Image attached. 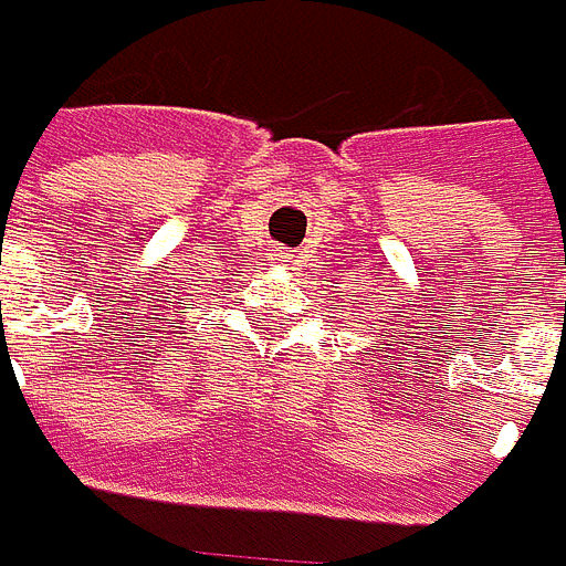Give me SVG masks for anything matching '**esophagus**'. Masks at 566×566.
I'll return each instance as SVG.
<instances>
[{"instance_id": "obj_1", "label": "esophagus", "mask_w": 566, "mask_h": 566, "mask_svg": "<svg viewBox=\"0 0 566 566\" xmlns=\"http://www.w3.org/2000/svg\"><path fill=\"white\" fill-rule=\"evenodd\" d=\"M273 261H276V264H290V254H286V251H276Z\"/></svg>"}]
</instances>
